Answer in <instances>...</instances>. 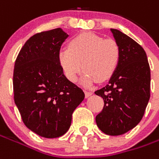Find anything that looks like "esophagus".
I'll return each mask as SVG.
<instances>
[{
	"mask_svg": "<svg viewBox=\"0 0 159 159\" xmlns=\"http://www.w3.org/2000/svg\"><path fill=\"white\" fill-rule=\"evenodd\" d=\"M92 94H93L92 92H89V91H85V97L88 98V97H89Z\"/></svg>",
	"mask_w": 159,
	"mask_h": 159,
	"instance_id": "obj_1",
	"label": "esophagus"
}]
</instances>
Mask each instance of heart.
<instances>
[{"label":"heart","instance_id":"b5f03b06","mask_svg":"<svg viewBox=\"0 0 159 159\" xmlns=\"http://www.w3.org/2000/svg\"><path fill=\"white\" fill-rule=\"evenodd\" d=\"M57 57L64 75L72 83L85 69L83 84L89 87L97 78L102 81L114 74L120 58V47L114 39L87 32L73 38L69 48L61 49Z\"/></svg>","mask_w":159,"mask_h":159}]
</instances>
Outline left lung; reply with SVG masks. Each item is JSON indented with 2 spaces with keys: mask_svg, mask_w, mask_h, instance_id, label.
Here are the masks:
<instances>
[{
  "mask_svg": "<svg viewBox=\"0 0 159 159\" xmlns=\"http://www.w3.org/2000/svg\"><path fill=\"white\" fill-rule=\"evenodd\" d=\"M110 30L120 47V58L108 83L95 92L104 101L95 121L104 134L117 136L141 120L150 99L151 70L141 45L120 31Z\"/></svg>",
  "mask_w": 159,
  "mask_h": 159,
  "instance_id": "left-lung-1",
  "label": "left lung"
}]
</instances>
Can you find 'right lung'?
I'll return each instance as SVG.
<instances>
[{"instance_id":"add662e5","label":"right lung","mask_w":159,"mask_h":159,"mask_svg":"<svg viewBox=\"0 0 159 159\" xmlns=\"http://www.w3.org/2000/svg\"><path fill=\"white\" fill-rule=\"evenodd\" d=\"M68 36L61 28L34 34L14 64V102L22 120L33 133L47 139L68 131L72 114L85 96L66 78L58 62V52Z\"/></svg>"}]
</instances>
